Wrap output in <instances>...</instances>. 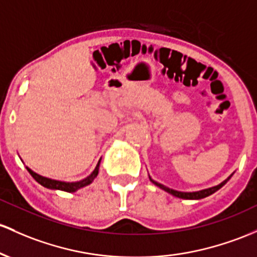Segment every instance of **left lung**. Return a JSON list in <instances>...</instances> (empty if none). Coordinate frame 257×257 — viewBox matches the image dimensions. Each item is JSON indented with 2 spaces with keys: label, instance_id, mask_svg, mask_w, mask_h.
<instances>
[{
  "label": "left lung",
  "instance_id": "8db88e82",
  "mask_svg": "<svg viewBox=\"0 0 257 257\" xmlns=\"http://www.w3.org/2000/svg\"><path fill=\"white\" fill-rule=\"evenodd\" d=\"M232 176H233V174H230V176L228 177L227 179L223 180V182H222L221 184L216 185V187L208 188V189H204V190H200V191H193V193H183V191L173 190V189H170V188L165 187V185H163V184H160V183L155 182V180H152L151 178H150V180H151L152 183H154L155 185H157V187L161 188V189H163V190L167 191V193L172 194V195H173V196L180 197V199H187V200H200V199H204V197H206V196H210L211 194L216 193V191L218 190V189H221L222 187H223L225 183H227L228 180L230 179V177H232Z\"/></svg>",
  "mask_w": 257,
  "mask_h": 257
}]
</instances>
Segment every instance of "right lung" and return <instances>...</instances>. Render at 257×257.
I'll return each mask as SVG.
<instances>
[{
  "label": "right lung",
  "instance_id": "add662e5",
  "mask_svg": "<svg viewBox=\"0 0 257 257\" xmlns=\"http://www.w3.org/2000/svg\"><path fill=\"white\" fill-rule=\"evenodd\" d=\"M98 167H100V161H98L96 168H95L94 172H92L89 177H86L85 179L80 180V182H73V183L53 180V179L46 178V177H42V176H40V174L35 173V172H33L30 168H28V167H27V170L30 174H32L33 178L35 179L39 184H41L42 187H45L47 189H53V190H63V191H67V193H74V191H77L78 189L86 187V185H89L90 183H92V180L96 178V176L98 174Z\"/></svg>",
  "mask_w": 257,
  "mask_h": 257
}]
</instances>
